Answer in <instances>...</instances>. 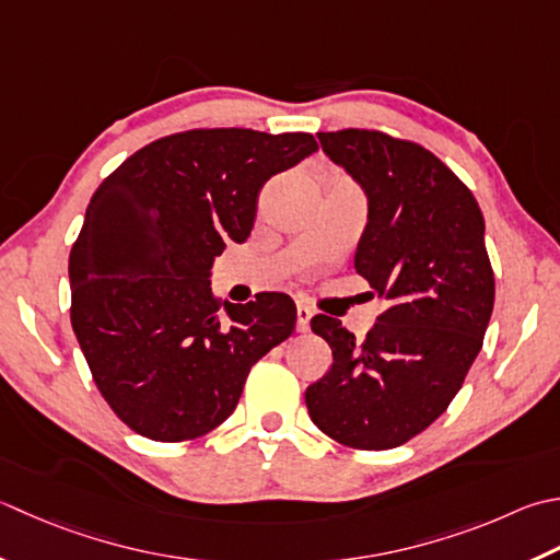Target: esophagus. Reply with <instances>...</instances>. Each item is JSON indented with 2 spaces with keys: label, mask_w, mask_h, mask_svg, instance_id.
<instances>
[{
  "label": "esophagus",
  "mask_w": 560,
  "mask_h": 560,
  "mask_svg": "<svg viewBox=\"0 0 560 560\" xmlns=\"http://www.w3.org/2000/svg\"><path fill=\"white\" fill-rule=\"evenodd\" d=\"M311 317H313V311L308 308V305H295V330L308 332Z\"/></svg>",
  "instance_id": "1"
}]
</instances>
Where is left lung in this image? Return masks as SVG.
I'll return each instance as SVG.
<instances>
[{
  "mask_svg": "<svg viewBox=\"0 0 560 560\" xmlns=\"http://www.w3.org/2000/svg\"><path fill=\"white\" fill-rule=\"evenodd\" d=\"M317 140L366 196L354 269L388 311L364 342L335 317H313L332 366L305 405L339 444L396 448L448 408L483 347L495 303L486 221L466 184L415 142L359 128Z\"/></svg>",
  "mask_w": 560,
  "mask_h": 560,
  "instance_id": "obj_1",
  "label": "left lung"
}]
</instances>
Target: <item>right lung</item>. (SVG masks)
<instances>
[{"label":"right lung","mask_w":560,"mask_h":560,"mask_svg":"<svg viewBox=\"0 0 560 560\" xmlns=\"http://www.w3.org/2000/svg\"><path fill=\"white\" fill-rule=\"evenodd\" d=\"M313 152L311 133L186 130L94 191L70 252V317L96 388L133 432L186 442L215 430L255 361L291 337L287 293L221 305L211 267L228 240L249 237L267 179Z\"/></svg>","instance_id":"add662e5"}]
</instances>
